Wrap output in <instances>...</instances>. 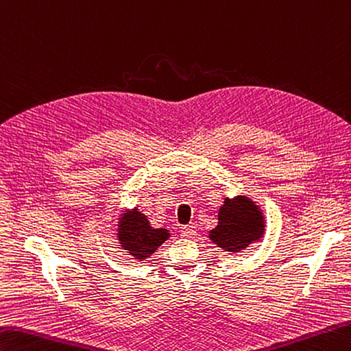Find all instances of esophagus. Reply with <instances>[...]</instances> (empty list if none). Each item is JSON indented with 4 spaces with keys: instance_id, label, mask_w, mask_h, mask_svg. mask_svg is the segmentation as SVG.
Listing matches in <instances>:
<instances>
[{
    "instance_id": "esophagus-1",
    "label": "esophagus",
    "mask_w": 351,
    "mask_h": 351,
    "mask_svg": "<svg viewBox=\"0 0 351 351\" xmlns=\"http://www.w3.org/2000/svg\"><path fill=\"white\" fill-rule=\"evenodd\" d=\"M195 232H196V226H195V225H184L182 228H181V234H182L184 237L195 236Z\"/></svg>"
}]
</instances>
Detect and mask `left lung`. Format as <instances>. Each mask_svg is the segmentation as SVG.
Returning a JSON list of instances; mask_svg holds the SVG:
<instances>
[{"label": "left lung", "instance_id": "left-lung-1", "mask_svg": "<svg viewBox=\"0 0 351 351\" xmlns=\"http://www.w3.org/2000/svg\"><path fill=\"white\" fill-rule=\"evenodd\" d=\"M263 232L262 215L250 199H225L219 210V225L210 231V239L226 251H240Z\"/></svg>", "mask_w": 351, "mask_h": 351}]
</instances>
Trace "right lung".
Wrapping results in <instances>:
<instances>
[{"instance_id":"obj_1","label":"right lung","mask_w":351,"mask_h":351,"mask_svg":"<svg viewBox=\"0 0 351 351\" xmlns=\"http://www.w3.org/2000/svg\"><path fill=\"white\" fill-rule=\"evenodd\" d=\"M119 240L130 256L136 258H147L169 239V231L160 228L154 230L147 219L140 211L126 213L121 217L119 228Z\"/></svg>"}]
</instances>
